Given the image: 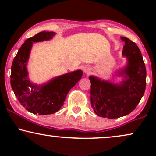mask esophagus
<instances>
[{"instance_id":"esophagus-1","label":"esophagus","mask_w":156,"mask_h":156,"mask_svg":"<svg viewBox=\"0 0 156 156\" xmlns=\"http://www.w3.org/2000/svg\"><path fill=\"white\" fill-rule=\"evenodd\" d=\"M91 70H92V68L89 67V66H85V67H83V72L87 73V74H89V73L91 72Z\"/></svg>"}]
</instances>
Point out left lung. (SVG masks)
<instances>
[{"mask_svg": "<svg viewBox=\"0 0 156 156\" xmlns=\"http://www.w3.org/2000/svg\"><path fill=\"white\" fill-rule=\"evenodd\" d=\"M121 39L125 42L122 55L127 58V64L117 70V76L122 77V80L115 83L94 76L89 77L94 112L108 119L124 117L133 112L146 87V68L140 50L127 37Z\"/></svg>", "mask_w": 156, "mask_h": 156, "instance_id": "left-lung-1", "label": "left lung"}]
</instances>
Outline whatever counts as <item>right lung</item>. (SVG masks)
Listing matches in <instances>:
<instances>
[{
    "instance_id": "1",
    "label": "right lung",
    "mask_w": 156,
    "mask_h": 156,
    "mask_svg": "<svg viewBox=\"0 0 156 156\" xmlns=\"http://www.w3.org/2000/svg\"><path fill=\"white\" fill-rule=\"evenodd\" d=\"M55 35L53 31H42L27 39L12 62V90L21 105L32 114L47 115L58 112L63 105L67 93L83 76V71L78 69L55 77L41 85L32 83L29 80L27 64L33 43L50 40Z\"/></svg>"
}]
</instances>
